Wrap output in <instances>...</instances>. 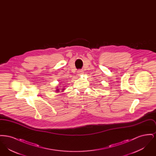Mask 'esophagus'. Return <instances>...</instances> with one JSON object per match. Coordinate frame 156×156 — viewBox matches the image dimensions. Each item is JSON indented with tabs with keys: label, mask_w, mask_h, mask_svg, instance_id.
Masks as SVG:
<instances>
[{
	"label": "esophagus",
	"mask_w": 156,
	"mask_h": 156,
	"mask_svg": "<svg viewBox=\"0 0 156 156\" xmlns=\"http://www.w3.org/2000/svg\"><path fill=\"white\" fill-rule=\"evenodd\" d=\"M77 74H78V75H79V76H80V75H81L83 74V72H82V70L80 69V70H78V71Z\"/></svg>",
	"instance_id": "obj_1"
}]
</instances>
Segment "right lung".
Masks as SVG:
<instances>
[{"label": "right lung", "instance_id": "right-lung-1", "mask_svg": "<svg viewBox=\"0 0 156 156\" xmlns=\"http://www.w3.org/2000/svg\"><path fill=\"white\" fill-rule=\"evenodd\" d=\"M64 89H62V90H63ZM57 90H59V89H57Z\"/></svg>", "mask_w": 156, "mask_h": 156}]
</instances>
